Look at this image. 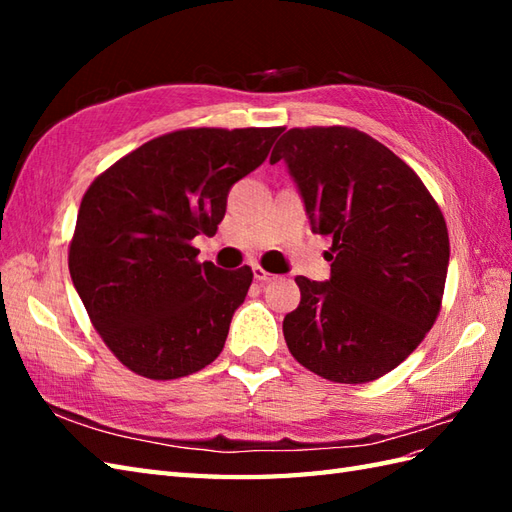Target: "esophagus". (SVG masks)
Masks as SVG:
<instances>
[{"mask_svg": "<svg viewBox=\"0 0 512 512\" xmlns=\"http://www.w3.org/2000/svg\"><path fill=\"white\" fill-rule=\"evenodd\" d=\"M253 275H255V279H257V281H262V284H264V281H270V279H273V275H270L268 270H266V268H262L259 264H255V266H253Z\"/></svg>", "mask_w": 512, "mask_h": 512, "instance_id": "obj_1", "label": "esophagus"}]
</instances>
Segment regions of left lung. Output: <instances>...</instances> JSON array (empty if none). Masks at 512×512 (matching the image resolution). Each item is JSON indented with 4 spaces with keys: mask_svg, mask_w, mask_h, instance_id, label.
I'll return each instance as SVG.
<instances>
[{
    "mask_svg": "<svg viewBox=\"0 0 512 512\" xmlns=\"http://www.w3.org/2000/svg\"><path fill=\"white\" fill-rule=\"evenodd\" d=\"M286 160L312 231L332 239L330 281L295 277L290 354L332 383L363 385L416 350L436 323L449 268L438 202L405 160L354 127H292L270 162Z\"/></svg>",
    "mask_w": 512,
    "mask_h": 512,
    "instance_id": "obj_1",
    "label": "left lung"
}]
</instances>
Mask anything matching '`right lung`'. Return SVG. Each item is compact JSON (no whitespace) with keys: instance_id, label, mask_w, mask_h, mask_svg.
<instances>
[{"instance_id":"obj_1","label":"right lung","mask_w":512,"mask_h":512,"mask_svg":"<svg viewBox=\"0 0 512 512\" xmlns=\"http://www.w3.org/2000/svg\"><path fill=\"white\" fill-rule=\"evenodd\" d=\"M284 127H184L127 156L85 191L68 266L110 352L134 374L173 380L220 356L253 281L198 262L233 184L266 160Z\"/></svg>"}]
</instances>
